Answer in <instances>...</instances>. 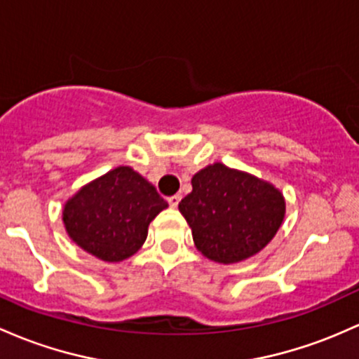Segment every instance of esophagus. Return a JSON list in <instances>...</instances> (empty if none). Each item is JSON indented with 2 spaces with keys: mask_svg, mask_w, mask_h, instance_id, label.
I'll use <instances>...</instances> for the list:
<instances>
[{
  "mask_svg": "<svg viewBox=\"0 0 359 359\" xmlns=\"http://www.w3.org/2000/svg\"><path fill=\"white\" fill-rule=\"evenodd\" d=\"M180 199H182V196H180V194H175V196H170V198H168L167 201H168V204H170L172 208H177V206H179Z\"/></svg>",
  "mask_w": 359,
  "mask_h": 359,
  "instance_id": "34e87169",
  "label": "esophagus"
}]
</instances>
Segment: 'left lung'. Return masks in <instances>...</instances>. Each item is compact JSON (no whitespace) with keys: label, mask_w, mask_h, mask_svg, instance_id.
<instances>
[{"label":"left lung","mask_w":359,"mask_h":359,"mask_svg":"<svg viewBox=\"0 0 359 359\" xmlns=\"http://www.w3.org/2000/svg\"><path fill=\"white\" fill-rule=\"evenodd\" d=\"M179 210L201 254L233 264L271 242L285 218V199L271 184L215 163L192 177Z\"/></svg>","instance_id":"obj_1"}]
</instances>
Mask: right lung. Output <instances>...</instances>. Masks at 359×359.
<instances>
[{"mask_svg":"<svg viewBox=\"0 0 359 359\" xmlns=\"http://www.w3.org/2000/svg\"><path fill=\"white\" fill-rule=\"evenodd\" d=\"M168 204L129 167H117L85 186L62 211L66 231L81 249L107 262L140 250L148 224Z\"/></svg>","mask_w":359,"mask_h":359,"instance_id":"add662e5","label":"right lung"}]
</instances>
